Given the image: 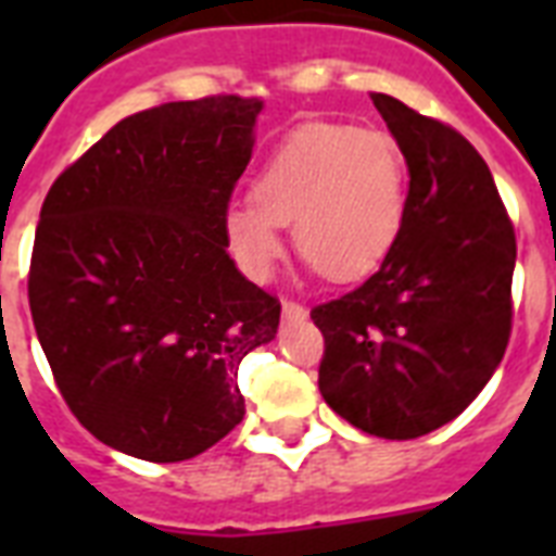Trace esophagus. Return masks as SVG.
Returning a JSON list of instances; mask_svg holds the SVG:
<instances>
[{
  "label": "esophagus",
  "mask_w": 556,
  "mask_h": 556,
  "mask_svg": "<svg viewBox=\"0 0 556 556\" xmlns=\"http://www.w3.org/2000/svg\"><path fill=\"white\" fill-rule=\"evenodd\" d=\"M305 305H300V303H294V300H286V303H282V317H286V320H303L305 317Z\"/></svg>",
  "instance_id": "esophagus-1"
}]
</instances>
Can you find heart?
Listing matches in <instances>:
<instances>
[{
  "label": "heart",
  "mask_w": 556,
  "mask_h": 556,
  "mask_svg": "<svg viewBox=\"0 0 556 556\" xmlns=\"http://www.w3.org/2000/svg\"><path fill=\"white\" fill-rule=\"evenodd\" d=\"M406 204L401 147L383 129L308 124L268 159L253 201L227 210L230 251L251 277L265 279L282 253L279 227L323 277L352 282L392 251Z\"/></svg>",
  "instance_id": "obj_1"
}]
</instances>
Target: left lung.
I'll list each match as a JSON object with an SVG mask.
<instances>
[{"mask_svg":"<svg viewBox=\"0 0 556 556\" xmlns=\"http://www.w3.org/2000/svg\"><path fill=\"white\" fill-rule=\"evenodd\" d=\"M409 169L404 225L355 291L314 305L320 392L352 427L418 439L453 421L510 340L517 236L484 159L453 126L371 94Z\"/></svg>","mask_w":556,"mask_h":556,"instance_id":"obj_1","label":"left lung"}]
</instances>
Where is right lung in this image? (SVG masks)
Returning <instances> with one entry per match:
<instances>
[{"label": "right lung", "instance_id": "right-lung-1", "mask_svg": "<svg viewBox=\"0 0 556 556\" xmlns=\"http://www.w3.org/2000/svg\"><path fill=\"white\" fill-rule=\"evenodd\" d=\"M260 98L143 109L65 167L39 210L28 303L60 395L86 430L147 462H185L244 415L236 371L279 300L236 270L227 204Z\"/></svg>", "mask_w": 556, "mask_h": 556}]
</instances>
